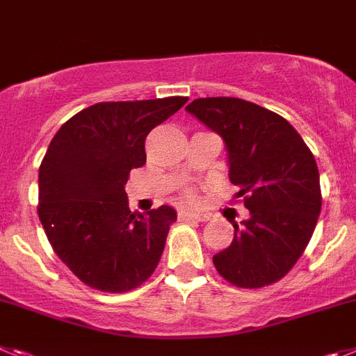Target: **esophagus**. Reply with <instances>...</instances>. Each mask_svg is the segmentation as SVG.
<instances>
[{
  "instance_id": "1",
  "label": "esophagus",
  "mask_w": 356,
  "mask_h": 356,
  "mask_svg": "<svg viewBox=\"0 0 356 356\" xmlns=\"http://www.w3.org/2000/svg\"><path fill=\"white\" fill-rule=\"evenodd\" d=\"M179 220H197V222H206L209 220L208 213H193V211H181L179 213Z\"/></svg>"
}]
</instances>
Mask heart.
<instances>
[{
	"instance_id": "b5f03b06",
	"label": "heart",
	"mask_w": 356,
	"mask_h": 356,
	"mask_svg": "<svg viewBox=\"0 0 356 356\" xmlns=\"http://www.w3.org/2000/svg\"><path fill=\"white\" fill-rule=\"evenodd\" d=\"M186 199L188 200H195V193H193V191H191V190H188L186 191Z\"/></svg>"
}]
</instances>
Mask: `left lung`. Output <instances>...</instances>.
Segmentation results:
<instances>
[{"instance_id":"1","label":"left lung","mask_w":356,"mask_h":356,"mask_svg":"<svg viewBox=\"0 0 356 356\" xmlns=\"http://www.w3.org/2000/svg\"><path fill=\"white\" fill-rule=\"evenodd\" d=\"M190 114L222 136L229 179L249 218L233 224L231 245L213 256L225 281L261 289L285 277L307 249L319 218L317 163L280 114L242 98H197Z\"/></svg>"}]
</instances>
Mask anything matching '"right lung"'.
Segmentation results:
<instances>
[{
	"instance_id": "right-lung-1",
	"label": "right lung",
	"mask_w": 356,
	"mask_h": 356,
	"mask_svg": "<svg viewBox=\"0 0 356 356\" xmlns=\"http://www.w3.org/2000/svg\"><path fill=\"white\" fill-rule=\"evenodd\" d=\"M186 102L95 104L49 143L39 168V220L55 254L91 289L129 292L156 270L177 213L170 206L131 211L125 184L131 170L147 163L148 132Z\"/></svg>"
}]
</instances>
